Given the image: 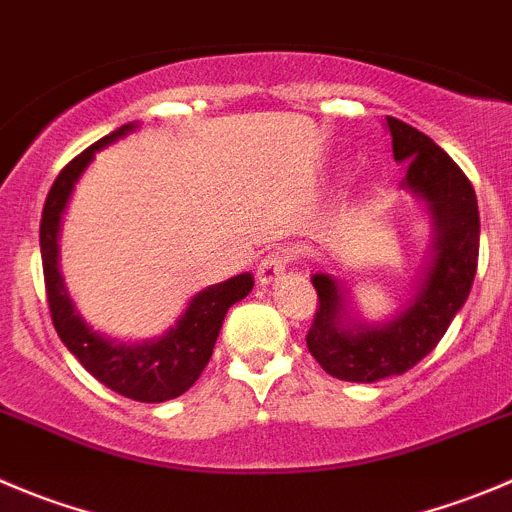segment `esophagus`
Listing matches in <instances>:
<instances>
[{"instance_id":"esophagus-1","label":"esophagus","mask_w":512,"mask_h":512,"mask_svg":"<svg viewBox=\"0 0 512 512\" xmlns=\"http://www.w3.org/2000/svg\"><path fill=\"white\" fill-rule=\"evenodd\" d=\"M288 262H290V255L285 250L267 252V255L262 257L260 267H257V280H260L262 285L275 283L280 275H285V270H288Z\"/></svg>"}]
</instances>
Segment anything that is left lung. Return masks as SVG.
I'll list each match as a JSON object with an SVG mask.
<instances>
[{
    "label": "left lung",
    "instance_id": "1",
    "mask_svg": "<svg viewBox=\"0 0 512 512\" xmlns=\"http://www.w3.org/2000/svg\"><path fill=\"white\" fill-rule=\"evenodd\" d=\"M394 159L407 166L401 184L429 202L434 214V260L412 303L386 326L348 323L336 280L318 272L315 318L305 343L323 371L341 381L399 376L434 351L470 295L480 255V212L465 171L442 148L399 118L386 116Z\"/></svg>",
    "mask_w": 512,
    "mask_h": 512
}]
</instances>
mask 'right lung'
<instances>
[{
    "mask_svg": "<svg viewBox=\"0 0 512 512\" xmlns=\"http://www.w3.org/2000/svg\"><path fill=\"white\" fill-rule=\"evenodd\" d=\"M131 128V123H126L111 136H103L57 174L55 184L47 191L45 207H42L40 250L47 308H50L52 326H55L62 343L100 384H105L116 394L128 396V399L156 404V401H169L174 396H181L199 379V374L212 358L224 315L234 303H240L250 293L255 283H252V275L242 272L237 278H229L224 283L202 290L191 298L186 313L166 336H161L159 341L136 343V346L108 341L80 321V315L75 313L68 293L62 288L60 272H57L60 214L68 204L73 184L83 174L85 166L90 164L95 151L121 138Z\"/></svg>",
    "mask_w": 512,
    "mask_h": 512,
    "instance_id": "1",
    "label": "right lung"
}]
</instances>
